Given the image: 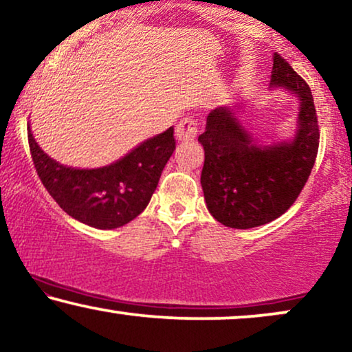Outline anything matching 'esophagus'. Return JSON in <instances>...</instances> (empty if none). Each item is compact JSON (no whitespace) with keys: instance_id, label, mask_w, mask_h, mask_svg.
I'll return each mask as SVG.
<instances>
[{"instance_id":"obj_1","label":"esophagus","mask_w":352,"mask_h":352,"mask_svg":"<svg viewBox=\"0 0 352 352\" xmlns=\"http://www.w3.org/2000/svg\"><path fill=\"white\" fill-rule=\"evenodd\" d=\"M198 135V123L193 118L180 120L175 128V138L179 141H191Z\"/></svg>"}]
</instances>
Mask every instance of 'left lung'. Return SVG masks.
Wrapping results in <instances>:
<instances>
[{
	"label": "left lung",
	"mask_w": 352,
	"mask_h": 352,
	"mask_svg": "<svg viewBox=\"0 0 352 352\" xmlns=\"http://www.w3.org/2000/svg\"><path fill=\"white\" fill-rule=\"evenodd\" d=\"M271 87L287 89L300 102L292 141L255 144L234 109L217 107L198 136L204 148L201 186L216 221L232 229L268 224L294 204L318 153V120L310 87L279 53L273 56Z\"/></svg>",
	"instance_id": "1"
}]
</instances>
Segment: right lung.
<instances>
[{
  "label": "right lung",
  "mask_w": 352,
  "mask_h": 352,
  "mask_svg": "<svg viewBox=\"0 0 352 352\" xmlns=\"http://www.w3.org/2000/svg\"><path fill=\"white\" fill-rule=\"evenodd\" d=\"M28 130L30 154L43 186L66 214L96 229L122 228L140 216L175 151L170 126L110 166L73 168L48 157L35 143L30 126Z\"/></svg>",
  "instance_id": "1"
}]
</instances>
